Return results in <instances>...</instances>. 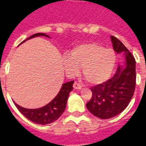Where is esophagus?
I'll return each mask as SVG.
<instances>
[{
  "label": "esophagus",
  "mask_w": 146,
  "mask_h": 146,
  "mask_svg": "<svg viewBox=\"0 0 146 146\" xmlns=\"http://www.w3.org/2000/svg\"><path fill=\"white\" fill-rule=\"evenodd\" d=\"M73 87H74V89H81L82 88V86H80L79 82H74V85H73Z\"/></svg>",
  "instance_id": "34e87169"
}]
</instances>
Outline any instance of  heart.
<instances>
[{
	"label": "heart",
	"mask_w": 146,
	"mask_h": 146,
	"mask_svg": "<svg viewBox=\"0 0 146 146\" xmlns=\"http://www.w3.org/2000/svg\"><path fill=\"white\" fill-rule=\"evenodd\" d=\"M116 62L114 50L104 48L97 43H86L72 49L69 56L63 58V65L70 75L78 73L82 67V74L93 85L102 83L109 79Z\"/></svg>",
	"instance_id": "1"
}]
</instances>
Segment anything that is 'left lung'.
Instances as JSON below:
<instances>
[{"label": "left lung", "instance_id": "8db88e82", "mask_svg": "<svg viewBox=\"0 0 146 146\" xmlns=\"http://www.w3.org/2000/svg\"><path fill=\"white\" fill-rule=\"evenodd\" d=\"M113 50L122 53L126 66H118L111 79L91 88L92 97L86 104L94 115L108 119L123 112L128 106L135 93L136 85V63L133 55L116 37L110 36Z\"/></svg>", "mask_w": 146, "mask_h": 146}]
</instances>
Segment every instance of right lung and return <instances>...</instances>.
Wrapping results in <instances>:
<instances>
[{"label": "right lung", "instance_id": "obj_1", "mask_svg": "<svg viewBox=\"0 0 146 146\" xmlns=\"http://www.w3.org/2000/svg\"><path fill=\"white\" fill-rule=\"evenodd\" d=\"M38 36H44L50 37L48 35L45 34V33H38L32 35L26 40L33 38V37ZM26 40L23 41V42H25ZM73 83H74V81H70V82H66V83L63 84L60 91H59L57 96H55V99L52 101L50 102L49 104H47V105H45L41 108L26 109V108H22L15 102V106L24 116L26 117L28 119L31 121L32 122L42 125L51 123L58 119L62 113H64V110H65L69 93L73 89V87H72Z\"/></svg>", "mask_w": 146, "mask_h": 146}]
</instances>
